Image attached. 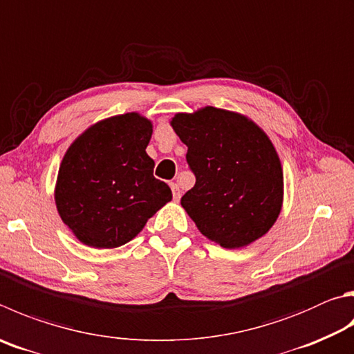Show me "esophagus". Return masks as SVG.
<instances>
[{
    "instance_id": "34e87169",
    "label": "esophagus",
    "mask_w": 354,
    "mask_h": 354,
    "mask_svg": "<svg viewBox=\"0 0 354 354\" xmlns=\"http://www.w3.org/2000/svg\"><path fill=\"white\" fill-rule=\"evenodd\" d=\"M170 187H171L173 199H175V201H179V198H181V190H179V185L176 183H171Z\"/></svg>"
}]
</instances>
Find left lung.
I'll return each instance as SVG.
<instances>
[{
    "label": "left lung",
    "mask_w": 354,
    "mask_h": 354,
    "mask_svg": "<svg viewBox=\"0 0 354 354\" xmlns=\"http://www.w3.org/2000/svg\"><path fill=\"white\" fill-rule=\"evenodd\" d=\"M170 124L187 145L196 178L181 205L199 232L226 249L265 235L283 203V171L266 133L246 115L215 106L178 113Z\"/></svg>",
    "instance_id": "left-lung-1"
}]
</instances>
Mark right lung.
<instances>
[{"instance_id": "obj_1", "label": "right lung", "mask_w": 354, "mask_h": 354, "mask_svg": "<svg viewBox=\"0 0 354 354\" xmlns=\"http://www.w3.org/2000/svg\"><path fill=\"white\" fill-rule=\"evenodd\" d=\"M151 133L144 115H113L83 131L63 156L57 210L86 246H122L171 199L169 185L153 176L155 160L145 151Z\"/></svg>"}]
</instances>
